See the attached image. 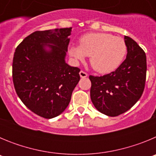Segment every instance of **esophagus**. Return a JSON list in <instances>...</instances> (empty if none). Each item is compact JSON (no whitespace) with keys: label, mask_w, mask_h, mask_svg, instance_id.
Here are the masks:
<instances>
[{"label":"esophagus","mask_w":156,"mask_h":156,"mask_svg":"<svg viewBox=\"0 0 156 156\" xmlns=\"http://www.w3.org/2000/svg\"><path fill=\"white\" fill-rule=\"evenodd\" d=\"M80 76L81 78H86L87 76V73L83 71H80Z\"/></svg>","instance_id":"34e87169"}]
</instances>
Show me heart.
I'll return each mask as SVG.
<instances>
[{
    "mask_svg": "<svg viewBox=\"0 0 156 156\" xmlns=\"http://www.w3.org/2000/svg\"><path fill=\"white\" fill-rule=\"evenodd\" d=\"M124 40L106 33H90L83 36L80 45L69 48V54L75 61L90 56L92 68L100 73H109L116 69L126 56Z\"/></svg>",
    "mask_w": 156,
    "mask_h": 156,
    "instance_id": "obj_1",
    "label": "heart"
}]
</instances>
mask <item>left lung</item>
I'll list each match as a JSON object with an SVG mask.
<instances>
[{
	"mask_svg": "<svg viewBox=\"0 0 156 156\" xmlns=\"http://www.w3.org/2000/svg\"><path fill=\"white\" fill-rule=\"evenodd\" d=\"M124 40L127 55L116 70L102 76H89L92 103L97 110L108 116H117L132 108L144 89L145 53L132 38L125 36Z\"/></svg>",
	"mask_w": 156,
	"mask_h": 156,
	"instance_id": "left-lung-1",
	"label": "left lung"
}]
</instances>
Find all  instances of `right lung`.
<instances>
[{"label": "right lung", "instance_id": "right-lung-1", "mask_svg": "<svg viewBox=\"0 0 156 156\" xmlns=\"http://www.w3.org/2000/svg\"><path fill=\"white\" fill-rule=\"evenodd\" d=\"M72 27L36 31L16 48L12 78L23 104L45 119L66 110L79 82L80 69L66 62Z\"/></svg>", "mask_w": 156, "mask_h": 156}]
</instances>
